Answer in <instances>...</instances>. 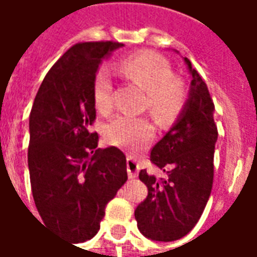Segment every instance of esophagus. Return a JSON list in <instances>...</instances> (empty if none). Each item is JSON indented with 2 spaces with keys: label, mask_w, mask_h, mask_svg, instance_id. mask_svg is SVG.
Returning a JSON list of instances; mask_svg holds the SVG:
<instances>
[{
  "label": "esophagus",
  "mask_w": 257,
  "mask_h": 257,
  "mask_svg": "<svg viewBox=\"0 0 257 257\" xmlns=\"http://www.w3.org/2000/svg\"><path fill=\"white\" fill-rule=\"evenodd\" d=\"M139 164L136 160H134L132 157H128V160H126V171H128V176L129 179H135L138 176V173H139Z\"/></svg>",
  "instance_id": "1"
}]
</instances>
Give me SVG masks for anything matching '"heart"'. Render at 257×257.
Returning <instances> with one entry per match:
<instances>
[{
  "label": "heart",
  "mask_w": 257,
  "mask_h": 257,
  "mask_svg": "<svg viewBox=\"0 0 257 257\" xmlns=\"http://www.w3.org/2000/svg\"><path fill=\"white\" fill-rule=\"evenodd\" d=\"M117 71L147 92V108L160 122H169L182 111L186 101V88L180 79L172 77V68L165 59L154 53H138L119 60ZM112 79L107 68H100L93 79V101L99 111L111 107ZM106 139L126 150L145 147L154 135V128L146 118L117 115L107 123Z\"/></svg>",
  "instance_id": "b5f03b06"
}]
</instances>
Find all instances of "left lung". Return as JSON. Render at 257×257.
Returning <instances> with one entry per match:
<instances>
[{"mask_svg":"<svg viewBox=\"0 0 257 257\" xmlns=\"http://www.w3.org/2000/svg\"><path fill=\"white\" fill-rule=\"evenodd\" d=\"M183 60L191 78L187 100L150 156L167 178L157 179L145 169L139 173L149 194L135 209V219L146 238L160 242L180 239L193 230L206 206L213 183L217 142L215 106L198 71L189 59Z\"/></svg>","mask_w":257,"mask_h":257,"instance_id":"obj_1","label":"left lung"}]
</instances>
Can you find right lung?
<instances>
[{"mask_svg": "<svg viewBox=\"0 0 257 257\" xmlns=\"http://www.w3.org/2000/svg\"><path fill=\"white\" fill-rule=\"evenodd\" d=\"M119 42H82L48 71L33 103L29 172L45 226L74 243L96 235L106 205L128 179L117 147L97 149L93 79Z\"/></svg>", "mask_w": 257, "mask_h": 257, "instance_id": "obj_1", "label": "right lung"}]
</instances>
